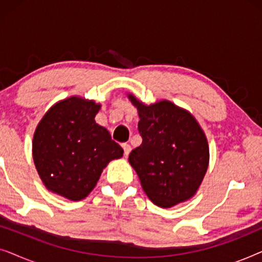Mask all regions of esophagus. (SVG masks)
I'll list each match as a JSON object with an SVG mask.
<instances>
[{"label":"esophagus","instance_id":"1","mask_svg":"<svg viewBox=\"0 0 262 262\" xmlns=\"http://www.w3.org/2000/svg\"><path fill=\"white\" fill-rule=\"evenodd\" d=\"M121 146H123V150H124V155L127 157V156H128V154H130V151H131V146L128 145V144H123V145H121Z\"/></svg>","mask_w":262,"mask_h":262}]
</instances>
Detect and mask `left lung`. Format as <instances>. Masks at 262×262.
Instances as JSON below:
<instances>
[{"mask_svg":"<svg viewBox=\"0 0 262 262\" xmlns=\"http://www.w3.org/2000/svg\"><path fill=\"white\" fill-rule=\"evenodd\" d=\"M138 110L142 144L128 162L154 204L171 207L194 195L209 166V145L194 117L170 101L145 106L128 95Z\"/></svg>","mask_w":262,"mask_h":262,"instance_id":"1","label":"left lung"}]
</instances>
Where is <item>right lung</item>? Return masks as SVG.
Listing matches in <instances>:
<instances>
[{
  "label": "right lung",
  "instance_id": "obj_1",
  "mask_svg": "<svg viewBox=\"0 0 262 262\" xmlns=\"http://www.w3.org/2000/svg\"><path fill=\"white\" fill-rule=\"evenodd\" d=\"M100 105L73 98L56 103L45 114L33 137V160L48 189L81 200L95 187L111 160L124 150L110 132L95 123Z\"/></svg>",
  "mask_w": 262,
  "mask_h": 262
}]
</instances>
